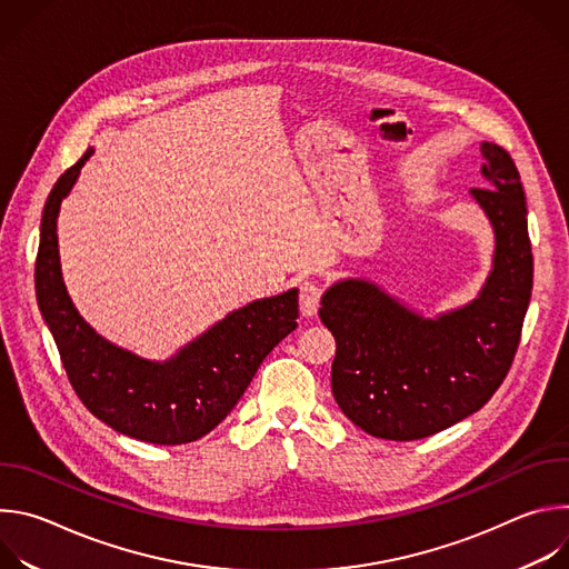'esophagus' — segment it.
Instances as JSON below:
<instances>
[{"label": "esophagus", "instance_id": "1", "mask_svg": "<svg viewBox=\"0 0 569 569\" xmlns=\"http://www.w3.org/2000/svg\"><path fill=\"white\" fill-rule=\"evenodd\" d=\"M319 299H321V286L317 281L306 279L299 286V308H301V315H306V317L315 315L317 308H319Z\"/></svg>", "mask_w": 569, "mask_h": 569}]
</instances>
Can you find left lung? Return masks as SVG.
<instances>
[{"instance_id": "8db88e82", "label": "left lung", "mask_w": 569, "mask_h": 569, "mask_svg": "<svg viewBox=\"0 0 569 569\" xmlns=\"http://www.w3.org/2000/svg\"><path fill=\"white\" fill-rule=\"evenodd\" d=\"M486 189H470L496 233L493 270L477 299L430 319L367 279L321 295L319 317L338 345L331 387L367 435L415 441L483 408L507 378L531 299L527 202L511 154L481 143Z\"/></svg>"}]
</instances>
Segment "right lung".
Returning <instances> with one entry per match:
<instances>
[{
  "label": "right lung",
  "instance_id": "add662e5",
  "mask_svg": "<svg viewBox=\"0 0 569 569\" xmlns=\"http://www.w3.org/2000/svg\"><path fill=\"white\" fill-rule=\"evenodd\" d=\"M92 148L53 184L36 259L38 306L67 378L86 408L112 430L180 446L209 435L246 393L266 356L297 329V288L231 310L164 362L143 360L106 338L73 308L58 254L56 220Z\"/></svg>",
  "mask_w": 569,
  "mask_h": 569
}]
</instances>
